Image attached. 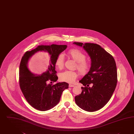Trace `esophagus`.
Returning <instances> with one entry per match:
<instances>
[{"instance_id": "obj_1", "label": "esophagus", "mask_w": 134, "mask_h": 134, "mask_svg": "<svg viewBox=\"0 0 134 134\" xmlns=\"http://www.w3.org/2000/svg\"><path fill=\"white\" fill-rule=\"evenodd\" d=\"M69 87H73L75 86V85H72V84H70L69 85Z\"/></svg>"}]
</instances>
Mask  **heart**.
<instances>
[{
    "label": "heart",
    "instance_id": "heart-1",
    "mask_svg": "<svg viewBox=\"0 0 134 134\" xmlns=\"http://www.w3.org/2000/svg\"><path fill=\"white\" fill-rule=\"evenodd\" d=\"M68 55L76 62V68L81 75H86L89 72L90 65L85 60L86 55L80 51L72 49L68 51ZM64 63V57L63 54H59L55 60V65L59 69L63 68ZM78 74L76 71L66 70L59 74V78L62 81L72 83L77 78Z\"/></svg>",
    "mask_w": 134,
    "mask_h": 134
}]
</instances>
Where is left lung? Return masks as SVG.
<instances>
[{
    "mask_svg": "<svg viewBox=\"0 0 134 134\" xmlns=\"http://www.w3.org/2000/svg\"><path fill=\"white\" fill-rule=\"evenodd\" d=\"M82 47L91 58L90 69L80 80L85 87L75 97L76 105L88 112L98 111L109 101L116 89L117 70L112 55L97 44L74 42ZM91 84L92 87H89Z\"/></svg>",
    "mask_w": 134,
    "mask_h": 134,
    "instance_id": "obj_1",
    "label": "left lung"
}]
</instances>
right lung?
I'll return each instance as SVG.
<instances>
[{"label":"right lung","mask_w":134,"mask_h":134,"mask_svg":"<svg viewBox=\"0 0 134 134\" xmlns=\"http://www.w3.org/2000/svg\"><path fill=\"white\" fill-rule=\"evenodd\" d=\"M67 47L66 45H41L26 52L22 57L19 66V85L26 100L34 108L41 111L53 108L59 103L63 91L68 88L69 84L65 82L54 85L49 83L57 81L55 60ZM38 51L47 52L50 59L47 71L40 75L33 74L28 68L29 59Z\"/></svg>","instance_id":"right-lung-1"}]
</instances>
